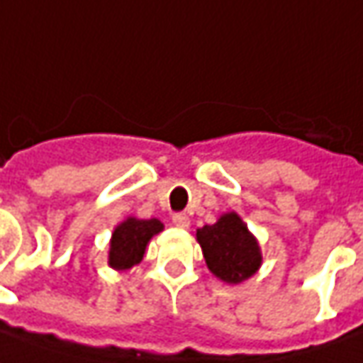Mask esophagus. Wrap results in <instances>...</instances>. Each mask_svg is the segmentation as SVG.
Wrapping results in <instances>:
<instances>
[{"label": "esophagus", "mask_w": 363, "mask_h": 363, "mask_svg": "<svg viewBox=\"0 0 363 363\" xmlns=\"http://www.w3.org/2000/svg\"><path fill=\"white\" fill-rule=\"evenodd\" d=\"M172 221H174V225L179 227V229H187V227H189V217H187L186 213H174L172 215Z\"/></svg>", "instance_id": "obj_1"}]
</instances>
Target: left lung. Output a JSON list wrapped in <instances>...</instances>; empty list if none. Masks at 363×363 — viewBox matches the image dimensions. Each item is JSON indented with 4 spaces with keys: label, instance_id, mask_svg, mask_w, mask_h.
Returning <instances> with one entry per match:
<instances>
[{
    "label": "left lung",
    "instance_id": "obj_1",
    "mask_svg": "<svg viewBox=\"0 0 363 363\" xmlns=\"http://www.w3.org/2000/svg\"><path fill=\"white\" fill-rule=\"evenodd\" d=\"M196 237L209 271L221 281L237 284L261 267L257 239L237 213H225L217 223L197 229Z\"/></svg>",
    "mask_w": 363,
    "mask_h": 363
}]
</instances>
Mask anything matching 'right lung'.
Here are the masks:
<instances>
[{
  "label": "right lung",
  "mask_w": 363,
  "mask_h": 363,
  "mask_svg": "<svg viewBox=\"0 0 363 363\" xmlns=\"http://www.w3.org/2000/svg\"><path fill=\"white\" fill-rule=\"evenodd\" d=\"M164 229V225L157 219H136L130 217L124 223H120L110 241L108 264L116 271H124L134 264H138L144 257V249L148 241L156 233Z\"/></svg>",
  "instance_id": "add662e5"
}]
</instances>
